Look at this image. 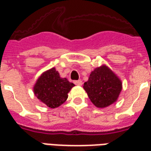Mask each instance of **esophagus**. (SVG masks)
<instances>
[{"label": "esophagus", "mask_w": 151, "mask_h": 151, "mask_svg": "<svg viewBox=\"0 0 151 151\" xmlns=\"http://www.w3.org/2000/svg\"><path fill=\"white\" fill-rule=\"evenodd\" d=\"M74 84L77 86H81L82 85V81L81 80H78V81H74Z\"/></svg>", "instance_id": "obj_1"}]
</instances>
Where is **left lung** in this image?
Returning <instances> with one entry per match:
<instances>
[{
    "label": "left lung",
    "instance_id": "left-lung-1",
    "mask_svg": "<svg viewBox=\"0 0 151 151\" xmlns=\"http://www.w3.org/2000/svg\"><path fill=\"white\" fill-rule=\"evenodd\" d=\"M83 88L95 106L105 108L117 101L122 89V83L109 67L102 65L90 73Z\"/></svg>",
    "mask_w": 151,
    "mask_h": 151
}]
</instances>
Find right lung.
<instances>
[{
	"label": "right lung",
	"mask_w": 151,
	"mask_h": 151,
	"mask_svg": "<svg viewBox=\"0 0 151 151\" xmlns=\"http://www.w3.org/2000/svg\"><path fill=\"white\" fill-rule=\"evenodd\" d=\"M73 86L68 79L61 78L53 67L41 73L33 86V93L41 102L54 109L66 101L68 93Z\"/></svg>",
	"instance_id": "obj_1"
}]
</instances>
